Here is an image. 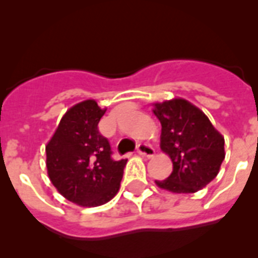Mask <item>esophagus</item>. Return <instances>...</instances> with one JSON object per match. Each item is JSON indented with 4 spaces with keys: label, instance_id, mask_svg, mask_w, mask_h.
<instances>
[{
    "label": "esophagus",
    "instance_id": "esophagus-1",
    "mask_svg": "<svg viewBox=\"0 0 258 258\" xmlns=\"http://www.w3.org/2000/svg\"><path fill=\"white\" fill-rule=\"evenodd\" d=\"M137 152L141 155H143V156L151 157V156H154L155 150L151 145H149V143H140V145L137 146Z\"/></svg>",
    "mask_w": 258,
    "mask_h": 258
}]
</instances>
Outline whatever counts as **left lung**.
Instances as JSON below:
<instances>
[{
  "label": "left lung",
  "mask_w": 258,
  "mask_h": 258,
  "mask_svg": "<svg viewBox=\"0 0 258 258\" xmlns=\"http://www.w3.org/2000/svg\"><path fill=\"white\" fill-rule=\"evenodd\" d=\"M154 113L161 124L163 151L169 155L173 172L155 181L175 194L197 192L216 178L225 159V140L206 113L184 99L156 103Z\"/></svg>",
  "instance_id": "8db88e82"
}]
</instances>
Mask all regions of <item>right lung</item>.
<instances>
[{"instance_id": "obj_1", "label": "right lung", "mask_w": 258, "mask_h": 258, "mask_svg": "<svg viewBox=\"0 0 258 258\" xmlns=\"http://www.w3.org/2000/svg\"><path fill=\"white\" fill-rule=\"evenodd\" d=\"M106 109L88 99L61 117L46 146L47 174L67 200L97 207L117 194L127 160H113L108 140L98 131Z\"/></svg>"}]
</instances>
